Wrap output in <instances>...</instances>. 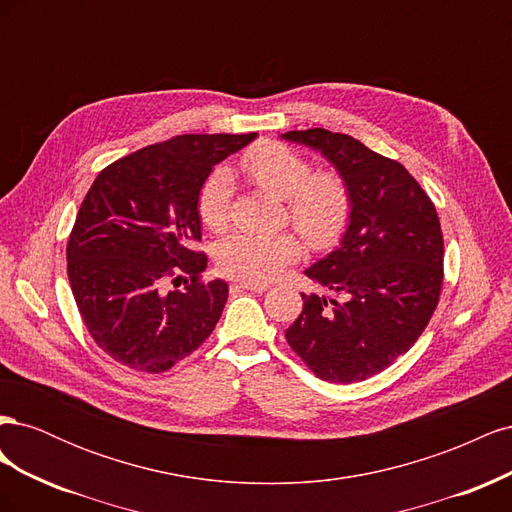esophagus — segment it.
<instances>
[{
	"instance_id": "34e87169",
	"label": "esophagus",
	"mask_w": 512,
	"mask_h": 512,
	"mask_svg": "<svg viewBox=\"0 0 512 512\" xmlns=\"http://www.w3.org/2000/svg\"><path fill=\"white\" fill-rule=\"evenodd\" d=\"M239 286L245 290H254V292H265L271 288L267 282H250V280H241Z\"/></svg>"
}]
</instances>
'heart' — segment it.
Masks as SVG:
<instances>
[{
    "label": "heart",
    "instance_id": "heart-1",
    "mask_svg": "<svg viewBox=\"0 0 512 512\" xmlns=\"http://www.w3.org/2000/svg\"><path fill=\"white\" fill-rule=\"evenodd\" d=\"M241 166L262 192L284 200L290 222L307 243L322 247L342 237L352 213V194L342 175L333 170L314 173L301 153L273 141L252 147L243 156ZM232 190L235 183L226 168L213 170L207 177L198 196V218L209 230L226 228ZM299 252L301 243L292 232H235L218 243L215 260L224 275L262 282L286 267Z\"/></svg>",
    "mask_w": 512,
    "mask_h": 512
}]
</instances>
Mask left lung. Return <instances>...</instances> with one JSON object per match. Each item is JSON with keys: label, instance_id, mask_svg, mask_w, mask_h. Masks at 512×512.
Listing matches in <instances>:
<instances>
[{"label": "left lung", "instance_id": "left-lung-1", "mask_svg": "<svg viewBox=\"0 0 512 512\" xmlns=\"http://www.w3.org/2000/svg\"><path fill=\"white\" fill-rule=\"evenodd\" d=\"M282 138L322 153L352 194L342 241L305 269L339 301L301 292L303 312L286 339L320 380H367L414 346L438 305L444 241L436 207L404 166L348 134L312 128Z\"/></svg>", "mask_w": 512, "mask_h": 512}]
</instances>
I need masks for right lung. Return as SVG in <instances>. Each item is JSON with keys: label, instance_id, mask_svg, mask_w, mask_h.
Masks as SVG:
<instances>
[{"label": "right lung", "instance_id": "1", "mask_svg": "<svg viewBox=\"0 0 512 512\" xmlns=\"http://www.w3.org/2000/svg\"><path fill=\"white\" fill-rule=\"evenodd\" d=\"M254 138L181 134L106 166L89 188L68 239V280L87 331L117 363L160 374L215 329L228 284L200 282L198 196L213 166ZM168 281L186 288L168 291Z\"/></svg>", "mask_w": 512, "mask_h": 512}]
</instances>
